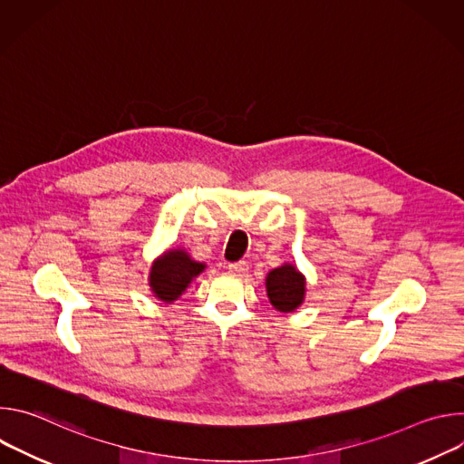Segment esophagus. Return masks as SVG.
Wrapping results in <instances>:
<instances>
[{
	"label": "esophagus",
	"mask_w": 464,
	"mask_h": 464,
	"mask_svg": "<svg viewBox=\"0 0 464 464\" xmlns=\"http://www.w3.org/2000/svg\"><path fill=\"white\" fill-rule=\"evenodd\" d=\"M229 272H233V274H244V272H247V262L246 260H238V262H231L229 264Z\"/></svg>",
	"instance_id": "1"
}]
</instances>
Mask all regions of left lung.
<instances>
[{"label":"left lung","mask_w":464,"mask_h":464,"mask_svg":"<svg viewBox=\"0 0 464 464\" xmlns=\"http://www.w3.org/2000/svg\"><path fill=\"white\" fill-rule=\"evenodd\" d=\"M266 292L270 303L279 312L295 310L304 297V277L295 270L292 264H285L268 274Z\"/></svg>","instance_id":"1"}]
</instances>
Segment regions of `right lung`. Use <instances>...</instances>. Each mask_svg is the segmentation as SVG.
I'll return each instance as SVG.
<instances>
[{"mask_svg":"<svg viewBox=\"0 0 464 464\" xmlns=\"http://www.w3.org/2000/svg\"><path fill=\"white\" fill-rule=\"evenodd\" d=\"M204 268L206 266L202 262L190 260V256L181 249L169 251L152 266V272H150L152 292L161 301L172 303L188 286L192 277H196Z\"/></svg>","mask_w":464,"mask_h":464,"instance_id":"add662e5","label":"right lung"}]
</instances>
